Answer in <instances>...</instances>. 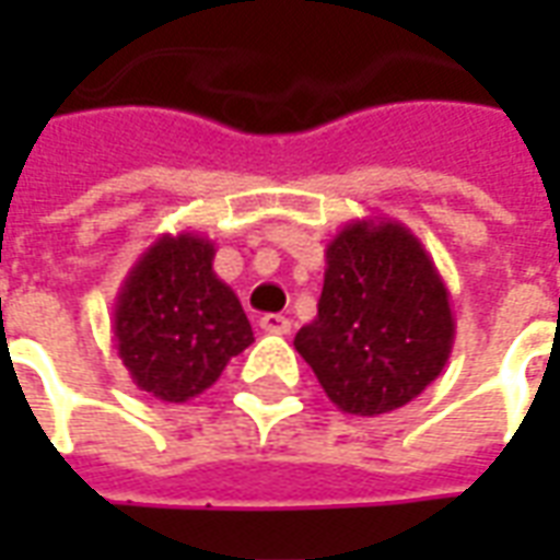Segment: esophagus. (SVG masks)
<instances>
[{
	"label": "esophagus",
	"instance_id": "obj_1",
	"mask_svg": "<svg viewBox=\"0 0 560 560\" xmlns=\"http://www.w3.org/2000/svg\"><path fill=\"white\" fill-rule=\"evenodd\" d=\"M260 329L269 332V336H288V332H291V317L264 315L260 317Z\"/></svg>",
	"mask_w": 560,
	"mask_h": 560
}]
</instances>
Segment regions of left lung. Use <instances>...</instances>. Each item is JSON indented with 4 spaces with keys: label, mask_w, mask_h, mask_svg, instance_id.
<instances>
[{
    "label": "left lung",
    "mask_w": 560,
    "mask_h": 560,
    "mask_svg": "<svg viewBox=\"0 0 560 560\" xmlns=\"http://www.w3.org/2000/svg\"><path fill=\"white\" fill-rule=\"evenodd\" d=\"M456 339L441 272L401 221L353 219L327 243L317 317L293 348L341 413L408 405L444 372Z\"/></svg>",
    "instance_id": "obj_1"
}]
</instances>
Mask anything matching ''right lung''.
<instances>
[{
	"label": "right lung",
	"mask_w": 560,
	"mask_h": 560,
	"mask_svg": "<svg viewBox=\"0 0 560 560\" xmlns=\"http://www.w3.org/2000/svg\"><path fill=\"white\" fill-rule=\"evenodd\" d=\"M212 257L215 243L200 233H161L116 293V353L131 381L161 401L200 396L255 341Z\"/></svg>",
	"instance_id": "1"
}]
</instances>
